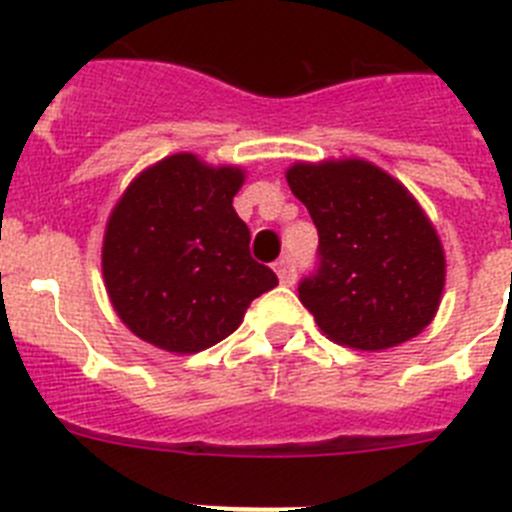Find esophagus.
I'll return each instance as SVG.
<instances>
[{"instance_id": "34e87169", "label": "esophagus", "mask_w": 512, "mask_h": 512, "mask_svg": "<svg viewBox=\"0 0 512 512\" xmlns=\"http://www.w3.org/2000/svg\"><path fill=\"white\" fill-rule=\"evenodd\" d=\"M274 271H277V277L282 284H295V261H292V256H282L274 264Z\"/></svg>"}]
</instances>
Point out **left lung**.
Instances as JSON below:
<instances>
[{"instance_id":"left-lung-1","label":"left lung","mask_w":512,"mask_h":512,"mask_svg":"<svg viewBox=\"0 0 512 512\" xmlns=\"http://www.w3.org/2000/svg\"><path fill=\"white\" fill-rule=\"evenodd\" d=\"M287 184L318 228V269L297 287L318 328L361 351L418 336L441 302L446 259L413 194L361 158L295 164Z\"/></svg>"}]
</instances>
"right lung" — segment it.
Masks as SVG:
<instances>
[{
	"mask_svg": "<svg viewBox=\"0 0 512 512\" xmlns=\"http://www.w3.org/2000/svg\"><path fill=\"white\" fill-rule=\"evenodd\" d=\"M238 166L176 153L135 176L107 220L102 274L112 307L135 336L174 354L228 338L248 305L279 284L251 259L233 197Z\"/></svg>",
	"mask_w": 512,
	"mask_h": 512,
	"instance_id": "obj_1",
	"label": "right lung"
}]
</instances>
